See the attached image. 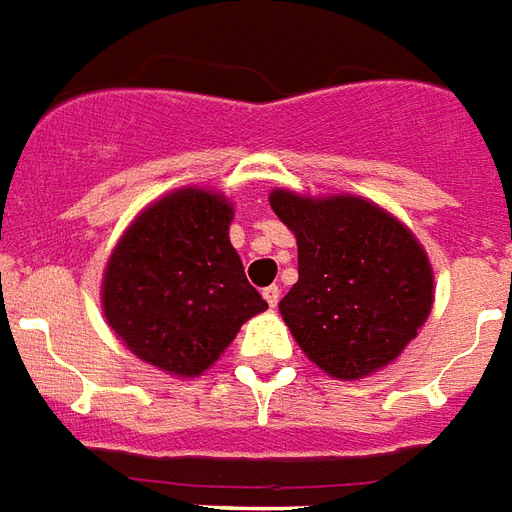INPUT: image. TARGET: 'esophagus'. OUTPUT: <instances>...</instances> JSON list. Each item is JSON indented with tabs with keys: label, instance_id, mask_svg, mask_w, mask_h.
<instances>
[{
	"label": "esophagus",
	"instance_id": "obj_1",
	"mask_svg": "<svg viewBox=\"0 0 512 512\" xmlns=\"http://www.w3.org/2000/svg\"><path fill=\"white\" fill-rule=\"evenodd\" d=\"M263 298H266L271 309H276V304H279V287L276 285L266 287V290H263Z\"/></svg>",
	"mask_w": 512,
	"mask_h": 512
}]
</instances>
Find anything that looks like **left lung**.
I'll use <instances>...</instances> for the list:
<instances>
[{"label": "left lung", "mask_w": 512, "mask_h": 512, "mask_svg": "<svg viewBox=\"0 0 512 512\" xmlns=\"http://www.w3.org/2000/svg\"><path fill=\"white\" fill-rule=\"evenodd\" d=\"M268 203L298 244V282L279 314L306 358L336 380L396 361L434 306V268L415 233L350 192L276 187Z\"/></svg>", "instance_id": "8db88e82"}]
</instances>
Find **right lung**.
<instances>
[{"label": "right lung", "mask_w": 512, "mask_h": 512, "mask_svg": "<svg viewBox=\"0 0 512 512\" xmlns=\"http://www.w3.org/2000/svg\"><path fill=\"white\" fill-rule=\"evenodd\" d=\"M233 203L179 187L132 219L105 263L100 304L132 355L173 377H200L268 304L230 244Z\"/></svg>", "instance_id": "right-lung-1"}]
</instances>
